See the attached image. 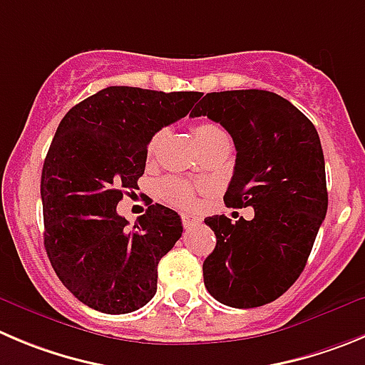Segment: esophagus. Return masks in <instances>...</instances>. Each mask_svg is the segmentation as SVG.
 Listing matches in <instances>:
<instances>
[{
    "instance_id": "obj_1",
    "label": "esophagus",
    "mask_w": 365,
    "mask_h": 365,
    "mask_svg": "<svg viewBox=\"0 0 365 365\" xmlns=\"http://www.w3.org/2000/svg\"><path fill=\"white\" fill-rule=\"evenodd\" d=\"M182 223L185 229H190V227H194V225H200L202 223V220L196 216H190V214H183L182 216Z\"/></svg>"
}]
</instances>
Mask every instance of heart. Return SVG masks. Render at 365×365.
I'll use <instances>...</instances> for the list:
<instances>
[{
    "mask_svg": "<svg viewBox=\"0 0 365 365\" xmlns=\"http://www.w3.org/2000/svg\"><path fill=\"white\" fill-rule=\"evenodd\" d=\"M192 135L196 144H198V148L202 149L203 145H207L209 142H212L214 138L225 135V133L221 131L220 125L203 120L192 125ZM158 136L160 135H155L151 138V142H149V153L155 149L156 142H158ZM160 194H162V198L165 200V202H169L171 205L176 207H183V209H185V207H192L194 202H196L192 187L180 178H167L165 182L160 185Z\"/></svg>",
    "mask_w": 365,
    "mask_h": 365,
    "instance_id": "b5f03b06",
    "label": "heart"
}]
</instances>
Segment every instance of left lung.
<instances>
[{"mask_svg":"<svg viewBox=\"0 0 365 365\" xmlns=\"http://www.w3.org/2000/svg\"><path fill=\"white\" fill-rule=\"evenodd\" d=\"M202 115L223 125L236 145L225 205L254 209L250 221L207 217L216 248L203 261V281L221 304L257 308L297 281L326 217L321 138L292 102L264 90L207 93L190 111Z\"/></svg>","mask_w":365,"mask_h":365,"instance_id":"8db88e82","label":"left lung"}]
</instances>
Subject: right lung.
Segmentation results:
<instances>
[{"mask_svg":"<svg viewBox=\"0 0 365 365\" xmlns=\"http://www.w3.org/2000/svg\"><path fill=\"white\" fill-rule=\"evenodd\" d=\"M200 97L110 86L75 104L57 128L41 175L44 248L61 282L97 312L131 313L155 297L156 268L182 237V220L155 203L128 229L117 205L144 175L155 133Z\"/></svg>","mask_w":365,"mask_h":365,"instance_id":"add662e5","label":"right lung"}]
</instances>
